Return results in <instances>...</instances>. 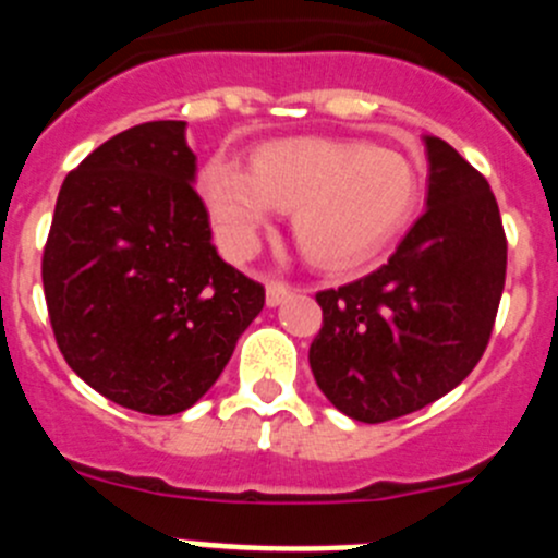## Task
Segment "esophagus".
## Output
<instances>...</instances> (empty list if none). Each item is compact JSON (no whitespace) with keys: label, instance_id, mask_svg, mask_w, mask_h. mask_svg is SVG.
Here are the masks:
<instances>
[{"label":"esophagus","instance_id":"1","mask_svg":"<svg viewBox=\"0 0 558 558\" xmlns=\"http://www.w3.org/2000/svg\"><path fill=\"white\" fill-rule=\"evenodd\" d=\"M290 293H293V288L288 282H279V279H268V284H265V299H268L270 307L282 304Z\"/></svg>","mask_w":558,"mask_h":558}]
</instances>
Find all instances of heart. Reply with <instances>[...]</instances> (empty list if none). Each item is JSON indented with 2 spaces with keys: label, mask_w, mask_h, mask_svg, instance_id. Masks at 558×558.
Segmentation results:
<instances>
[{
  "label": "heart",
  "mask_w": 558,
  "mask_h": 558,
  "mask_svg": "<svg viewBox=\"0 0 558 558\" xmlns=\"http://www.w3.org/2000/svg\"><path fill=\"white\" fill-rule=\"evenodd\" d=\"M201 192L220 243L243 259L259 243L270 211H293V236L310 263L347 270L386 248L413 218L418 175L391 147L302 136L254 153L251 172L215 159Z\"/></svg>",
  "instance_id": "obj_1"
}]
</instances>
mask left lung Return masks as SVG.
<instances>
[{"label": "left lung", "instance_id": "1", "mask_svg": "<svg viewBox=\"0 0 558 558\" xmlns=\"http://www.w3.org/2000/svg\"><path fill=\"white\" fill-rule=\"evenodd\" d=\"M425 145V215L374 274L315 293L313 377L366 425L422 411L477 366L506 284L509 243L489 181L445 140Z\"/></svg>", "mask_w": 558, "mask_h": 558}]
</instances>
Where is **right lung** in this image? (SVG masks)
Masks as SVG:
<instances>
[{
    "mask_svg": "<svg viewBox=\"0 0 558 558\" xmlns=\"http://www.w3.org/2000/svg\"><path fill=\"white\" fill-rule=\"evenodd\" d=\"M186 122H142L63 179L41 256L72 372L131 411L172 416L215 386L265 288L218 256L192 186Z\"/></svg>",
    "mask_w": 558,
    "mask_h": 558,
    "instance_id": "obj_1",
    "label": "right lung"
}]
</instances>
